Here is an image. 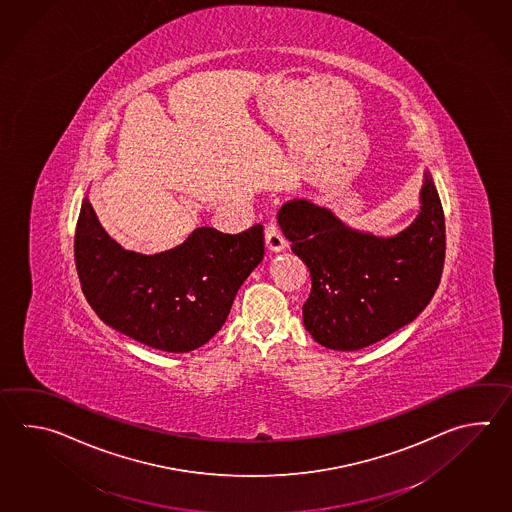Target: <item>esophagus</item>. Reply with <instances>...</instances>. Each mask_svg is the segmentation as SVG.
I'll use <instances>...</instances> for the list:
<instances>
[{
  "label": "esophagus",
  "instance_id": "1",
  "mask_svg": "<svg viewBox=\"0 0 512 512\" xmlns=\"http://www.w3.org/2000/svg\"><path fill=\"white\" fill-rule=\"evenodd\" d=\"M286 239L282 237L281 231L275 226V224H268L266 226V248L272 251V253H281L286 250Z\"/></svg>",
  "mask_w": 512,
  "mask_h": 512
}]
</instances>
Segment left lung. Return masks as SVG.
I'll return each instance as SVG.
<instances>
[{
	"instance_id": "obj_1",
	"label": "left lung",
	"mask_w": 512,
	"mask_h": 512,
	"mask_svg": "<svg viewBox=\"0 0 512 512\" xmlns=\"http://www.w3.org/2000/svg\"><path fill=\"white\" fill-rule=\"evenodd\" d=\"M419 202L418 217L390 237L355 230L312 200L282 204L277 222L312 277L303 321L319 345L361 350L427 308L445 262V217L428 171Z\"/></svg>"
}]
</instances>
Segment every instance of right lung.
<instances>
[{"label":"right lung","instance_id":"obj_1","mask_svg":"<svg viewBox=\"0 0 512 512\" xmlns=\"http://www.w3.org/2000/svg\"><path fill=\"white\" fill-rule=\"evenodd\" d=\"M261 224L239 235L197 228L173 250L142 255L107 235L85 197L74 261L87 303L107 326L142 345L184 354L206 345L261 264Z\"/></svg>","mask_w":512,"mask_h":512}]
</instances>
